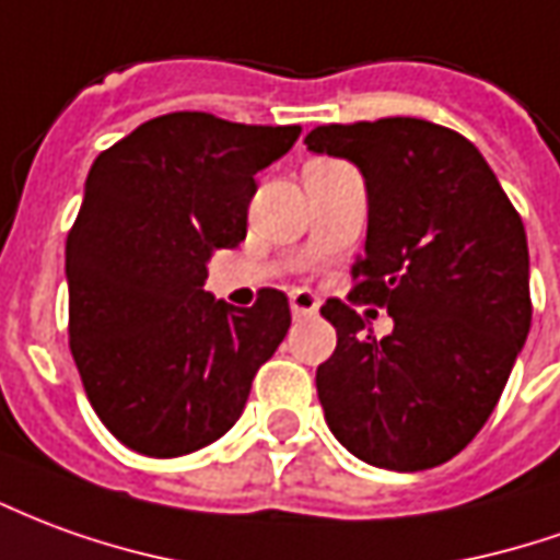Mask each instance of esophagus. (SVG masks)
Masks as SVG:
<instances>
[{
  "label": "esophagus",
  "mask_w": 560,
  "mask_h": 560,
  "mask_svg": "<svg viewBox=\"0 0 560 560\" xmlns=\"http://www.w3.org/2000/svg\"><path fill=\"white\" fill-rule=\"evenodd\" d=\"M318 296L312 291H291L293 318H312V315H318Z\"/></svg>",
  "instance_id": "34e87169"
}]
</instances>
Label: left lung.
I'll return each instance as SVG.
<instances>
[{
	"instance_id": "8db88e82",
	"label": "left lung",
	"mask_w": 560,
	"mask_h": 560,
	"mask_svg": "<svg viewBox=\"0 0 560 560\" xmlns=\"http://www.w3.org/2000/svg\"><path fill=\"white\" fill-rule=\"evenodd\" d=\"M306 144L351 160L370 202L348 303L320 306L336 327L315 375L327 428L382 470L440 467L494 412L530 330L522 214L476 144L430 120L327 124ZM361 302L389 308L390 337L365 330Z\"/></svg>"
}]
</instances>
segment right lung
<instances>
[{
    "label": "right lung",
    "instance_id": "right-lung-1",
    "mask_svg": "<svg viewBox=\"0 0 560 560\" xmlns=\"http://www.w3.org/2000/svg\"><path fill=\"white\" fill-rule=\"evenodd\" d=\"M296 136L172 112L93 160L66 240L69 348L93 412L132 452L178 457L224 436L288 334L276 288L236 308L202 284L206 260L248 233L254 175Z\"/></svg>",
    "mask_w": 560,
    "mask_h": 560
}]
</instances>
